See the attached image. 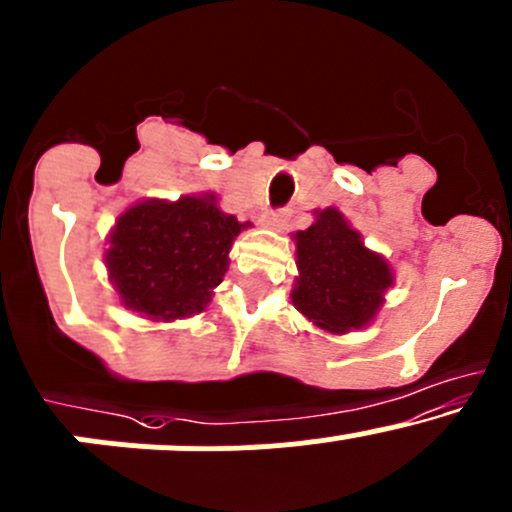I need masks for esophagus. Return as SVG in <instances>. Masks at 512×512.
<instances>
[{
  "instance_id": "esophagus-1",
  "label": "esophagus",
  "mask_w": 512,
  "mask_h": 512,
  "mask_svg": "<svg viewBox=\"0 0 512 512\" xmlns=\"http://www.w3.org/2000/svg\"><path fill=\"white\" fill-rule=\"evenodd\" d=\"M289 220H292V213L289 211H272L262 218V225L270 230H277V233H282V230H287Z\"/></svg>"
}]
</instances>
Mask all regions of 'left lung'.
Returning a JSON list of instances; mask_svg holds the SVG:
<instances>
[{
    "mask_svg": "<svg viewBox=\"0 0 512 512\" xmlns=\"http://www.w3.org/2000/svg\"><path fill=\"white\" fill-rule=\"evenodd\" d=\"M297 279L292 304L326 333L360 331L385 304L395 272L338 208L314 211V223L292 235Z\"/></svg>",
    "mask_w": 512,
    "mask_h": 512,
    "instance_id": "obj_1",
    "label": "left lung"
}]
</instances>
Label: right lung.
Listing matches in <instances>:
<instances>
[{
    "label": "right lung",
    "instance_id": "1",
    "mask_svg": "<svg viewBox=\"0 0 512 512\" xmlns=\"http://www.w3.org/2000/svg\"><path fill=\"white\" fill-rule=\"evenodd\" d=\"M252 223L223 213L215 193L147 198L117 215L105 267L125 309L171 324L201 314L230 265V247Z\"/></svg>",
    "mask_w": 512,
    "mask_h": 512
}]
</instances>
